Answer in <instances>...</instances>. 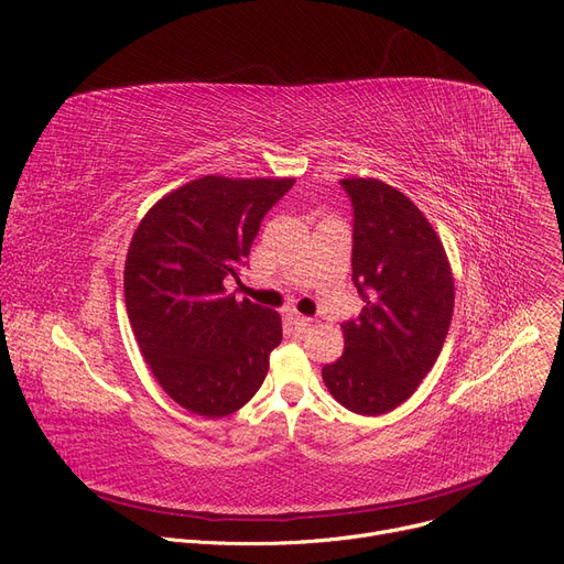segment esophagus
<instances>
[{
	"instance_id": "34e87169",
	"label": "esophagus",
	"mask_w": 564,
	"mask_h": 564,
	"mask_svg": "<svg viewBox=\"0 0 564 564\" xmlns=\"http://www.w3.org/2000/svg\"><path fill=\"white\" fill-rule=\"evenodd\" d=\"M289 318H291V323H293L297 329H310V327H312V318H307V316H303V314H297V312H289Z\"/></svg>"
}]
</instances>
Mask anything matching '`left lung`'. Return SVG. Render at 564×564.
<instances>
[{
	"label": "left lung",
	"mask_w": 564,
	"mask_h": 564,
	"mask_svg": "<svg viewBox=\"0 0 564 564\" xmlns=\"http://www.w3.org/2000/svg\"><path fill=\"white\" fill-rule=\"evenodd\" d=\"M352 282L364 297L344 323V355L323 382L355 414L405 403L437 361L451 327L455 286L442 239L405 193L373 177H348Z\"/></svg>",
	"instance_id": "8db88e82"
}]
</instances>
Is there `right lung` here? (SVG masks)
I'll list each match as a JSON object with an SVG mask.
<instances>
[{
    "mask_svg": "<svg viewBox=\"0 0 564 564\" xmlns=\"http://www.w3.org/2000/svg\"><path fill=\"white\" fill-rule=\"evenodd\" d=\"M293 177L205 175L143 216L124 261V305L161 389L207 419L241 410L269 373L282 318L225 280L239 278L263 214Z\"/></svg>",
    "mask_w": 564,
    "mask_h": 564,
    "instance_id": "obj_1",
    "label": "right lung"
}]
</instances>
